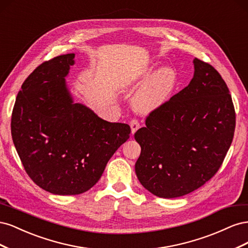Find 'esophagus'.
Segmentation results:
<instances>
[{
  "mask_svg": "<svg viewBox=\"0 0 248 248\" xmlns=\"http://www.w3.org/2000/svg\"><path fill=\"white\" fill-rule=\"evenodd\" d=\"M130 128H131V134H134V132H136L139 128H140V122L138 121V120L133 119L130 121Z\"/></svg>",
  "mask_w": 248,
  "mask_h": 248,
  "instance_id": "1",
  "label": "esophagus"
}]
</instances>
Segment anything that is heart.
I'll list each match as a JSON object with an SVG mask.
<instances>
[{
	"mask_svg": "<svg viewBox=\"0 0 248 248\" xmlns=\"http://www.w3.org/2000/svg\"><path fill=\"white\" fill-rule=\"evenodd\" d=\"M139 84L147 80L138 92L134 106L140 112H150L168 102L177 86V76L170 68H147L136 79Z\"/></svg>",
	"mask_w": 248,
	"mask_h": 248,
	"instance_id": "heart-1",
	"label": "heart"
}]
</instances>
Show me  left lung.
Returning a JSON list of instances; mask_svg holds the SVG:
<instances>
[{"label":"left lung","instance_id":"left-lung-1","mask_svg":"<svg viewBox=\"0 0 248 248\" xmlns=\"http://www.w3.org/2000/svg\"><path fill=\"white\" fill-rule=\"evenodd\" d=\"M189 85L154 109L134 139L139 181L154 196L174 199L200 188L219 170L234 137L228 86L210 64L193 60Z\"/></svg>","mask_w":248,"mask_h":248}]
</instances>
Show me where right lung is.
Segmentation results:
<instances>
[{"instance_id":"1","label":"right lung","mask_w":248,"mask_h":248,"mask_svg":"<svg viewBox=\"0 0 248 248\" xmlns=\"http://www.w3.org/2000/svg\"><path fill=\"white\" fill-rule=\"evenodd\" d=\"M74 54L39 65L24 81L14 104L11 134L27 174L58 196L86 192L129 139L130 127L110 123L81 103L66 84Z\"/></svg>"}]
</instances>
